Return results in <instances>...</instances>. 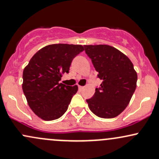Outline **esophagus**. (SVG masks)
<instances>
[{"label":"esophagus","mask_w":159,"mask_h":159,"mask_svg":"<svg viewBox=\"0 0 159 159\" xmlns=\"http://www.w3.org/2000/svg\"><path fill=\"white\" fill-rule=\"evenodd\" d=\"M78 87H79V89H80V90L83 89V88H84V86H79Z\"/></svg>","instance_id":"obj_1"}]
</instances>
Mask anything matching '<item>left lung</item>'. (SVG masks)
<instances>
[{
	"instance_id": "8db88e82",
	"label": "left lung",
	"mask_w": 159,
	"mask_h": 159,
	"mask_svg": "<svg viewBox=\"0 0 159 159\" xmlns=\"http://www.w3.org/2000/svg\"><path fill=\"white\" fill-rule=\"evenodd\" d=\"M86 54L92 60L99 88L86 99L93 114L102 118H113L127 107L136 88L137 73L127 56L112 46L84 45Z\"/></svg>"
}]
</instances>
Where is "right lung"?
Here are the masks:
<instances>
[{"label":"right lung","instance_id":"obj_1","mask_svg":"<svg viewBox=\"0 0 159 159\" xmlns=\"http://www.w3.org/2000/svg\"><path fill=\"white\" fill-rule=\"evenodd\" d=\"M84 50L81 45L54 44L38 51L24 68L23 91L29 106L44 120L59 118L67 110L78 86L60 83L73 59Z\"/></svg>","mask_w":159,"mask_h":159}]
</instances>
